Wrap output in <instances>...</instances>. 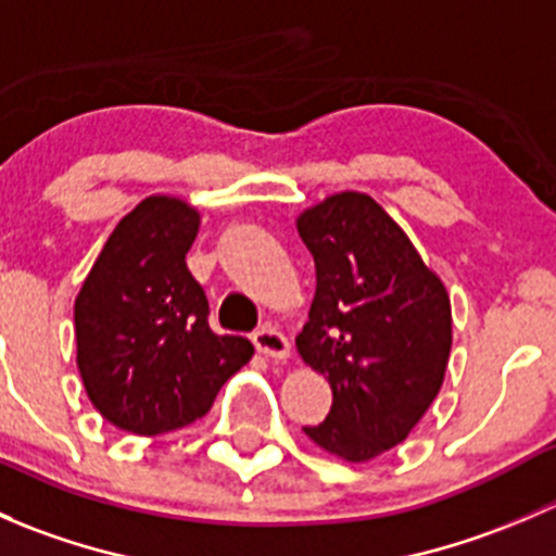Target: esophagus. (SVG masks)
<instances>
[{
  "mask_svg": "<svg viewBox=\"0 0 556 556\" xmlns=\"http://www.w3.org/2000/svg\"><path fill=\"white\" fill-rule=\"evenodd\" d=\"M252 344H255L263 355L271 357V361H288L290 357V341L285 339L277 328H271V325L255 330V336H252Z\"/></svg>",
  "mask_w": 556,
  "mask_h": 556,
  "instance_id": "esophagus-1",
  "label": "esophagus"
}]
</instances>
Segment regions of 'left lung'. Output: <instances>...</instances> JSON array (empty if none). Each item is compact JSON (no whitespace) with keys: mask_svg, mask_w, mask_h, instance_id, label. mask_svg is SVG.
Masks as SVG:
<instances>
[{"mask_svg":"<svg viewBox=\"0 0 556 556\" xmlns=\"http://www.w3.org/2000/svg\"><path fill=\"white\" fill-rule=\"evenodd\" d=\"M295 228L317 274L295 350L333 390L325 422L304 433L344 463H368L408 439L444 384L450 293L371 195H328Z\"/></svg>","mask_w":556,"mask_h":556,"instance_id":"obj_1","label":"left lung"}]
</instances>
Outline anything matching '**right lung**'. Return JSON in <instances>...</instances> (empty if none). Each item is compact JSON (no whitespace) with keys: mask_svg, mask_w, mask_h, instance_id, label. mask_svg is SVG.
Listing matches in <instances>:
<instances>
[{"mask_svg":"<svg viewBox=\"0 0 556 556\" xmlns=\"http://www.w3.org/2000/svg\"><path fill=\"white\" fill-rule=\"evenodd\" d=\"M199 226L185 199L148 195L117 223L75 299L83 387L126 433L188 428L255 355L242 336L206 325V295L185 263Z\"/></svg>","mask_w":556,"mask_h":556,"instance_id":"obj_1","label":"right lung"}]
</instances>
